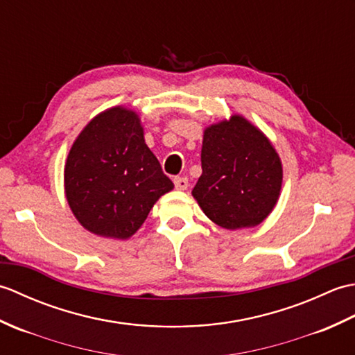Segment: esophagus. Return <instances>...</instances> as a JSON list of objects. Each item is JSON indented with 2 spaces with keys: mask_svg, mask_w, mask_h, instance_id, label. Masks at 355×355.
Masks as SVG:
<instances>
[{
  "mask_svg": "<svg viewBox=\"0 0 355 355\" xmlns=\"http://www.w3.org/2000/svg\"><path fill=\"white\" fill-rule=\"evenodd\" d=\"M173 184H175L178 191H186L187 186H189V180H187V177H175L173 178Z\"/></svg>",
  "mask_w": 355,
  "mask_h": 355,
  "instance_id": "esophagus-1",
  "label": "esophagus"
}]
</instances>
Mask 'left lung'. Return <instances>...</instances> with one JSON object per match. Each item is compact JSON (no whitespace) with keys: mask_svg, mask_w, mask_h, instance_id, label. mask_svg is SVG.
I'll return each instance as SVG.
<instances>
[{"mask_svg":"<svg viewBox=\"0 0 355 355\" xmlns=\"http://www.w3.org/2000/svg\"><path fill=\"white\" fill-rule=\"evenodd\" d=\"M201 168L192 195L221 227H253L273 210L282 184L281 160L266 135L245 119L233 116L207 128Z\"/></svg>","mask_w":355,"mask_h":355,"instance_id":"obj_1","label":"left lung"}]
</instances>
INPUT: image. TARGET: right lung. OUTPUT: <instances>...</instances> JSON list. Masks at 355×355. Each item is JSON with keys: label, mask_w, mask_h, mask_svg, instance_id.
<instances>
[{"label": "right lung", "mask_w": 355, "mask_h": 355, "mask_svg": "<svg viewBox=\"0 0 355 355\" xmlns=\"http://www.w3.org/2000/svg\"><path fill=\"white\" fill-rule=\"evenodd\" d=\"M65 193L78 221L89 232L126 239L173 183L143 139L131 110L111 108L94 117L67 158Z\"/></svg>", "instance_id": "add662e5"}]
</instances>
